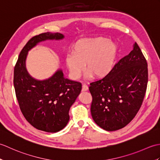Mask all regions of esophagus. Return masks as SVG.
Listing matches in <instances>:
<instances>
[{
    "label": "esophagus",
    "mask_w": 160,
    "mask_h": 160,
    "mask_svg": "<svg viewBox=\"0 0 160 160\" xmlns=\"http://www.w3.org/2000/svg\"><path fill=\"white\" fill-rule=\"evenodd\" d=\"M82 91H87L88 89H89V87H88V86L86 85V84H82Z\"/></svg>",
    "instance_id": "esophagus-1"
}]
</instances>
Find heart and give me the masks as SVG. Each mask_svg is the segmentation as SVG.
Listing matches in <instances>:
<instances>
[{"mask_svg": "<svg viewBox=\"0 0 160 160\" xmlns=\"http://www.w3.org/2000/svg\"><path fill=\"white\" fill-rule=\"evenodd\" d=\"M117 44L105 37L79 40L73 46L65 63L73 79L80 78L85 64L87 76L96 78L107 76L113 69L118 56Z\"/></svg>", "mask_w": 160, "mask_h": 160, "instance_id": "heart-1", "label": "heart"}]
</instances>
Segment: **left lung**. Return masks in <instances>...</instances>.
I'll return each instance as SVG.
<instances>
[{"label":"left lung","mask_w":160,"mask_h":160,"mask_svg":"<svg viewBox=\"0 0 160 160\" xmlns=\"http://www.w3.org/2000/svg\"><path fill=\"white\" fill-rule=\"evenodd\" d=\"M147 83V60L135 42L130 53L119 61L107 76L90 84L94 122L108 131L127 126L140 110Z\"/></svg>","instance_id":"8db88e82"}]
</instances>
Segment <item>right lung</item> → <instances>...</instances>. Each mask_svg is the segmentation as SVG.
I'll return each mask as SVG.
<instances>
[{
	"instance_id": "1",
	"label": "right lung",
	"mask_w": 160,
	"mask_h": 160,
	"mask_svg": "<svg viewBox=\"0 0 160 160\" xmlns=\"http://www.w3.org/2000/svg\"><path fill=\"white\" fill-rule=\"evenodd\" d=\"M64 38L58 32L33 36L20 52L13 71L16 96L24 117L33 127L48 132H56L66 127L70 107L80 93L82 84L64 78L60 69L47 79L36 80L27 70L26 59L29 51L39 42Z\"/></svg>"
}]
</instances>
